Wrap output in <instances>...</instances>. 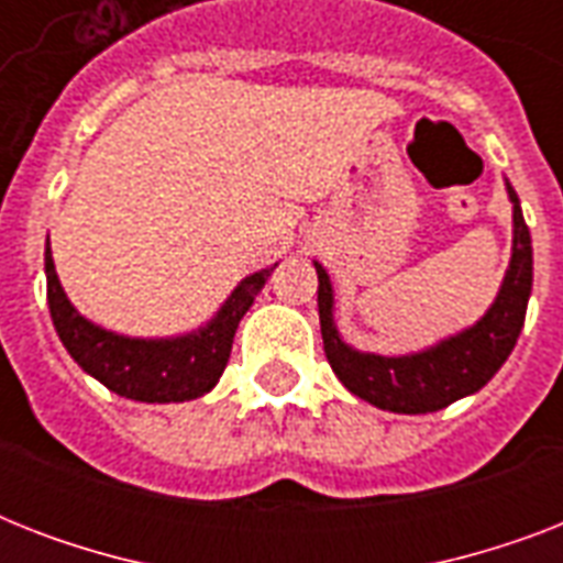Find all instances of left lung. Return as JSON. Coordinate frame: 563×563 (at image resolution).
I'll return each mask as SVG.
<instances>
[{
    "mask_svg": "<svg viewBox=\"0 0 563 563\" xmlns=\"http://www.w3.org/2000/svg\"><path fill=\"white\" fill-rule=\"evenodd\" d=\"M511 201V260L499 283L494 303L476 324L446 335L441 342L411 353L383 356L356 351L335 327V289L321 263L318 272V318L330 368L351 394L383 411L427 415L446 409L450 402L471 397L490 383L517 344L523 330L526 307L532 295V236L515 187L506 180Z\"/></svg>",
    "mask_w": 563,
    "mask_h": 563,
    "instance_id": "8db88e82",
    "label": "left lung"
}]
</instances>
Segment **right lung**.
Listing matches in <instances>:
<instances>
[{
  "label": "right lung",
  "instance_id": "add662e5",
  "mask_svg": "<svg viewBox=\"0 0 563 563\" xmlns=\"http://www.w3.org/2000/svg\"><path fill=\"white\" fill-rule=\"evenodd\" d=\"M274 265L247 274L230 291L219 312L210 321H203L198 330L166 335V339H140V335L113 333L73 307V300L66 298L64 286L57 280L55 260L46 239L48 312L66 353L78 362V368L99 379L113 394L140 402L195 400L212 391L219 376L224 374L239 321L263 291Z\"/></svg>",
  "mask_w": 563,
  "mask_h": 563
}]
</instances>
